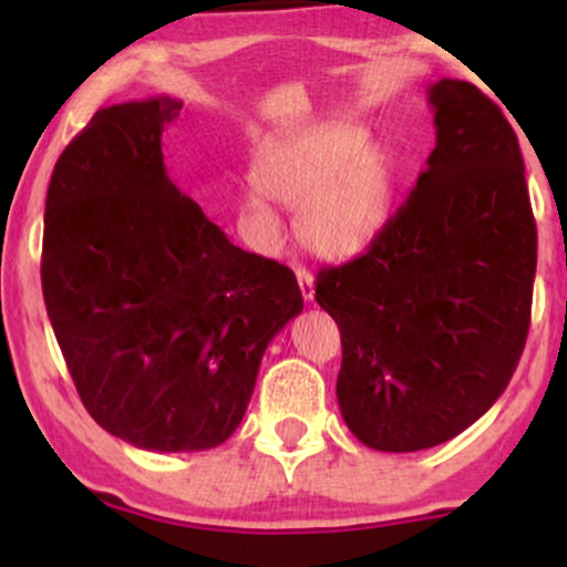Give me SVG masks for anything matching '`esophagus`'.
<instances>
[{"instance_id":"1","label":"esophagus","mask_w":567,"mask_h":567,"mask_svg":"<svg viewBox=\"0 0 567 567\" xmlns=\"http://www.w3.org/2000/svg\"><path fill=\"white\" fill-rule=\"evenodd\" d=\"M296 277H298V288H301L303 301H315V277H311V271L298 269Z\"/></svg>"}]
</instances>
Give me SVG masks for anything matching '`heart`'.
Listing matches in <instances>:
<instances>
[{
  "label": "heart",
  "instance_id": "1",
  "mask_svg": "<svg viewBox=\"0 0 567 567\" xmlns=\"http://www.w3.org/2000/svg\"><path fill=\"white\" fill-rule=\"evenodd\" d=\"M298 210L296 231L309 252L330 261L365 252L389 226L394 175L379 143L365 130L333 125L266 148L256 162V184L239 197V210L264 243H277L279 216Z\"/></svg>",
  "mask_w": 567,
  "mask_h": 567
}]
</instances>
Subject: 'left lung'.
Returning <instances> with one entry per match:
<instances>
[{
	"label": "left lung",
	"instance_id": "8db88e82",
	"mask_svg": "<svg viewBox=\"0 0 567 567\" xmlns=\"http://www.w3.org/2000/svg\"><path fill=\"white\" fill-rule=\"evenodd\" d=\"M434 148L365 256L324 269L341 330L336 394L362 445L413 453L472 426L509 383L530 324L536 220L517 135L461 80L429 84Z\"/></svg>",
	"mask_w": 567,
	"mask_h": 567
}]
</instances>
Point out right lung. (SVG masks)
<instances>
[{
	"label": "right lung",
	"mask_w": 567,
	"mask_h": 567,
	"mask_svg": "<svg viewBox=\"0 0 567 567\" xmlns=\"http://www.w3.org/2000/svg\"><path fill=\"white\" fill-rule=\"evenodd\" d=\"M159 95L101 109L58 159L42 292L95 424L154 453L231 437L264 351L303 298L288 266L231 245L167 178Z\"/></svg>",
	"instance_id": "obj_1"
}]
</instances>
